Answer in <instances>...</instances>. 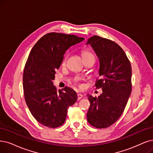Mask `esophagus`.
<instances>
[{"label":"esophagus","instance_id":"esophagus-1","mask_svg":"<svg viewBox=\"0 0 153 153\" xmlns=\"http://www.w3.org/2000/svg\"><path fill=\"white\" fill-rule=\"evenodd\" d=\"M77 96H78V100H80L81 99H82V97H83V95L82 94H78L77 95Z\"/></svg>","mask_w":153,"mask_h":153}]
</instances>
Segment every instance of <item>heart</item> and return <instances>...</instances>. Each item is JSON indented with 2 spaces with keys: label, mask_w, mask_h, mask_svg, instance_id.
<instances>
[{
  "label": "heart",
  "mask_w": 153,
  "mask_h": 153,
  "mask_svg": "<svg viewBox=\"0 0 153 153\" xmlns=\"http://www.w3.org/2000/svg\"><path fill=\"white\" fill-rule=\"evenodd\" d=\"M90 56H94L93 54L88 51H83L82 53V58H88Z\"/></svg>",
  "instance_id": "1"
}]
</instances>
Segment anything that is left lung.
Returning a JSON list of instances; mask_svg holds the SVG:
<instances>
[{"mask_svg": "<svg viewBox=\"0 0 153 153\" xmlns=\"http://www.w3.org/2000/svg\"><path fill=\"white\" fill-rule=\"evenodd\" d=\"M87 45H91L99 59L100 79L95 85L102 89L98 97L87 95L90 102L87 120L102 129L114 124L124 111L132 90L131 65L124 50L111 40L94 36Z\"/></svg>", "mask_w": 153, "mask_h": 153, "instance_id": "1", "label": "left lung"}]
</instances>
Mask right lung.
<instances>
[{"label":"right lung","mask_w":153,"mask_h":153,"mask_svg":"<svg viewBox=\"0 0 153 153\" xmlns=\"http://www.w3.org/2000/svg\"><path fill=\"white\" fill-rule=\"evenodd\" d=\"M85 39L59 33L46 34L30 51L23 73L26 104L38 123L50 128L64 124L69 106L77 100L76 92L66 87L57 91L53 83L66 51Z\"/></svg>","instance_id":"obj_1"}]
</instances>
